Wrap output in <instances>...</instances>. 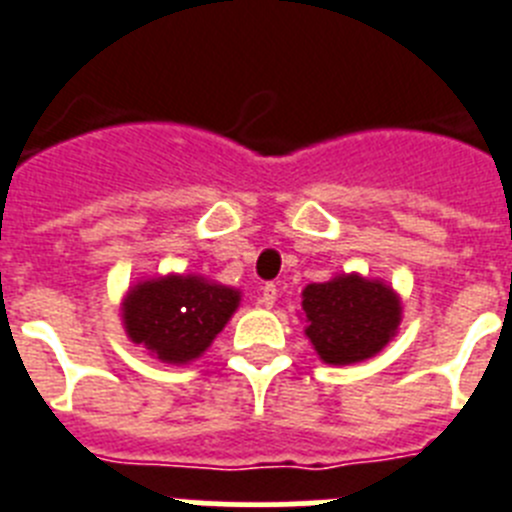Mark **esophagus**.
I'll use <instances>...</instances> for the list:
<instances>
[{"label":"esophagus","instance_id":"esophagus-1","mask_svg":"<svg viewBox=\"0 0 512 512\" xmlns=\"http://www.w3.org/2000/svg\"><path fill=\"white\" fill-rule=\"evenodd\" d=\"M275 299H278V288H275V283H265V286L260 288V304L265 306V309H270V306L275 304Z\"/></svg>","mask_w":512,"mask_h":512}]
</instances>
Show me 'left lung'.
I'll use <instances>...</instances> for the list:
<instances>
[{
  "instance_id": "left-lung-1",
  "label": "left lung",
  "mask_w": 512,
  "mask_h": 512,
  "mask_svg": "<svg viewBox=\"0 0 512 512\" xmlns=\"http://www.w3.org/2000/svg\"><path fill=\"white\" fill-rule=\"evenodd\" d=\"M306 337L324 363L366 361L384 348L397 332L399 299L379 281L361 275H340L330 283L304 288Z\"/></svg>"
}]
</instances>
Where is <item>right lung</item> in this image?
<instances>
[{"mask_svg":"<svg viewBox=\"0 0 512 512\" xmlns=\"http://www.w3.org/2000/svg\"><path fill=\"white\" fill-rule=\"evenodd\" d=\"M239 304V291L195 275H170L139 283L123 304L133 342L164 363H188L203 353Z\"/></svg>","mask_w":512,"mask_h":512,"instance_id":"1","label":"right lung"}]
</instances>
